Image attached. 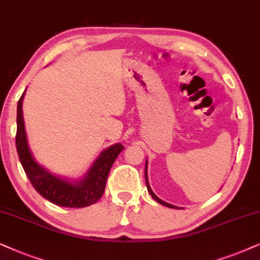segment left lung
Returning a JSON list of instances; mask_svg holds the SVG:
<instances>
[{"label":"left lung","mask_w":260,"mask_h":260,"mask_svg":"<svg viewBox=\"0 0 260 260\" xmlns=\"http://www.w3.org/2000/svg\"><path fill=\"white\" fill-rule=\"evenodd\" d=\"M147 166H148V161H147V159H146V161H145V182H146V186H147V190H148V192H150V195L153 197V199L157 201L158 203H160V205H162V206H165V207H169V208H175V209H179L178 207H176V206H172V205H170V203H168V202H165V201H162V200H160L159 199V197L155 195V193L152 191V189H151V186H150V182H148V178H147Z\"/></svg>","instance_id":"1"}]
</instances>
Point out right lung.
I'll return each instance as SVG.
<instances>
[{"label":"right lung","instance_id":"1","mask_svg":"<svg viewBox=\"0 0 260 260\" xmlns=\"http://www.w3.org/2000/svg\"><path fill=\"white\" fill-rule=\"evenodd\" d=\"M26 91L17 102L16 150L20 161L34 189L41 196L60 207L83 208L94 205L105 192L107 177L113 162L123 150L121 144H114L103 150L88 171L78 179L61 177L52 174L34 157L27 139L22 103Z\"/></svg>","mask_w":260,"mask_h":260}]
</instances>
